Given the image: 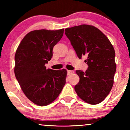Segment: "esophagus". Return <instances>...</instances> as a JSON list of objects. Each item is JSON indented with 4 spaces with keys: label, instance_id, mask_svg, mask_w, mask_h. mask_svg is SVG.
I'll return each mask as SVG.
<instances>
[{
    "label": "esophagus",
    "instance_id": "34e87169",
    "mask_svg": "<svg viewBox=\"0 0 130 130\" xmlns=\"http://www.w3.org/2000/svg\"><path fill=\"white\" fill-rule=\"evenodd\" d=\"M74 71L73 70H67V74H69V75H70V74H73L74 73Z\"/></svg>",
    "mask_w": 130,
    "mask_h": 130
}]
</instances>
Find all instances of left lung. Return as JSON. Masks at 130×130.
I'll return each mask as SVG.
<instances>
[{
  "label": "left lung",
  "mask_w": 130,
  "mask_h": 130,
  "mask_svg": "<svg viewBox=\"0 0 130 130\" xmlns=\"http://www.w3.org/2000/svg\"><path fill=\"white\" fill-rule=\"evenodd\" d=\"M65 34L80 59L87 56L86 72L76 70L80 77L74 90L88 104H98L107 96L113 84L116 72L115 53L111 42L97 28L80 25L65 29Z\"/></svg>",
  "instance_id": "1"
}]
</instances>
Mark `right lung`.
I'll return each mask as SVG.
<instances>
[{"label":"right lung","mask_w":130,"mask_h":130,"mask_svg":"<svg viewBox=\"0 0 130 130\" xmlns=\"http://www.w3.org/2000/svg\"><path fill=\"white\" fill-rule=\"evenodd\" d=\"M64 29L34 30L21 41L15 56V77L23 92L34 104L46 106L61 93L66 83L67 70L47 69L53 49L61 40Z\"/></svg>","instance_id":"right-lung-1"}]
</instances>
